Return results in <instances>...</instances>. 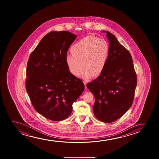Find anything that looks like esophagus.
<instances>
[{
	"mask_svg": "<svg viewBox=\"0 0 159 159\" xmlns=\"http://www.w3.org/2000/svg\"><path fill=\"white\" fill-rule=\"evenodd\" d=\"M83 83H84V85H85V88H86H86H87V87H86V84H87V81H83Z\"/></svg>",
	"mask_w": 159,
	"mask_h": 159,
	"instance_id": "esophagus-1",
	"label": "esophagus"
}]
</instances>
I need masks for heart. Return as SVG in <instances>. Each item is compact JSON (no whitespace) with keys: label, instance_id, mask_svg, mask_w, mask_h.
Segmentation results:
<instances>
[{"label":"heart","instance_id":"obj_1","mask_svg":"<svg viewBox=\"0 0 159 159\" xmlns=\"http://www.w3.org/2000/svg\"><path fill=\"white\" fill-rule=\"evenodd\" d=\"M72 55L66 57V63L73 75L89 79L92 75L98 76L106 67L110 57V46L104 39L87 36L70 48Z\"/></svg>","mask_w":159,"mask_h":159}]
</instances>
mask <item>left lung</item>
<instances>
[{
    "label": "left lung",
    "mask_w": 159,
    "mask_h": 159,
    "mask_svg": "<svg viewBox=\"0 0 159 159\" xmlns=\"http://www.w3.org/2000/svg\"><path fill=\"white\" fill-rule=\"evenodd\" d=\"M107 34L110 46V57L102 73L87 88L93 94L94 115L98 120L112 123L121 117L133 104L137 78L133 59L114 35Z\"/></svg>",
    "instance_id": "8db88e82"
}]
</instances>
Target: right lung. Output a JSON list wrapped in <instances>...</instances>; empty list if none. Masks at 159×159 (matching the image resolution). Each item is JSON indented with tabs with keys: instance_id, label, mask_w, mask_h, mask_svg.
<instances>
[{
	"instance_id": "add662e5",
	"label": "right lung",
	"mask_w": 159,
	"mask_h": 159,
	"mask_svg": "<svg viewBox=\"0 0 159 159\" xmlns=\"http://www.w3.org/2000/svg\"><path fill=\"white\" fill-rule=\"evenodd\" d=\"M77 35L52 31L31 52L26 66L25 87L35 110L60 121L71 114L72 105L85 89L83 81L70 72L66 57Z\"/></svg>"
}]
</instances>
